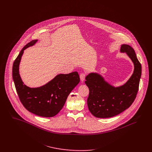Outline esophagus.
<instances>
[{
    "label": "esophagus",
    "mask_w": 152,
    "mask_h": 152,
    "mask_svg": "<svg viewBox=\"0 0 152 152\" xmlns=\"http://www.w3.org/2000/svg\"><path fill=\"white\" fill-rule=\"evenodd\" d=\"M80 80L81 81L83 82L85 80V78H86V74L85 73H81L80 74Z\"/></svg>",
    "instance_id": "1"
}]
</instances>
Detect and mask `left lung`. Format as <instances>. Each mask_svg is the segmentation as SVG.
I'll list each match as a JSON object with an SVG mask.
<instances>
[{
	"label": "left lung",
	"instance_id": "left-lung-1",
	"mask_svg": "<svg viewBox=\"0 0 152 152\" xmlns=\"http://www.w3.org/2000/svg\"><path fill=\"white\" fill-rule=\"evenodd\" d=\"M121 52L126 53L134 64L133 73L123 86L115 87L98 73H90L86 78L89 88L87 105L90 112L95 117L107 118L116 116L129 108L134 101L139 86L142 66L133 48L122 44Z\"/></svg>",
	"mask_w": 152,
	"mask_h": 152
}]
</instances>
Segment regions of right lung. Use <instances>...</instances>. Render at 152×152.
Segmentation results:
<instances>
[{
    "label": "right lung",
    "instance_id": "1",
    "mask_svg": "<svg viewBox=\"0 0 152 152\" xmlns=\"http://www.w3.org/2000/svg\"><path fill=\"white\" fill-rule=\"evenodd\" d=\"M37 40L27 44L20 51L13 64L12 75L19 98L29 112L42 117H53L64 107L68 95L80 81L77 71L60 74L45 85L30 88L24 85L19 74V64L24 50L33 45Z\"/></svg>",
    "mask_w": 152,
    "mask_h": 152
}]
</instances>
